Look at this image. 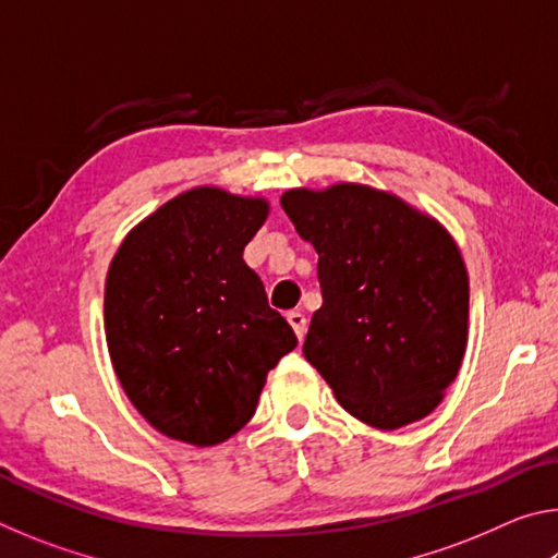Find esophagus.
Returning a JSON list of instances; mask_svg holds the SVG:
<instances>
[{
    "mask_svg": "<svg viewBox=\"0 0 558 558\" xmlns=\"http://www.w3.org/2000/svg\"><path fill=\"white\" fill-rule=\"evenodd\" d=\"M288 323L292 325V329H295L298 339L305 337V332H307V317L302 315L300 310H290V313H288Z\"/></svg>",
    "mask_w": 558,
    "mask_h": 558,
    "instance_id": "esophagus-1",
    "label": "esophagus"
}]
</instances>
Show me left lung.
Listing matches in <instances>:
<instances>
[{
    "instance_id": "1",
    "label": "left lung",
    "mask_w": 558,
    "mask_h": 558,
    "mask_svg": "<svg viewBox=\"0 0 558 558\" xmlns=\"http://www.w3.org/2000/svg\"><path fill=\"white\" fill-rule=\"evenodd\" d=\"M280 204L319 256L323 307L302 354L354 418L381 430L421 421L465 354L470 292L456 241L362 184L292 189Z\"/></svg>"
}]
</instances>
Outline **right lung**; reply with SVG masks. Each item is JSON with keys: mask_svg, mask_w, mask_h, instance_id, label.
Instances as JSON below:
<instances>
[{"mask_svg": "<svg viewBox=\"0 0 558 558\" xmlns=\"http://www.w3.org/2000/svg\"><path fill=\"white\" fill-rule=\"evenodd\" d=\"M268 202L214 186L167 202L128 239L106 280L112 366L153 426L216 446L253 418L266 376L298 337L243 260Z\"/></svg>", "mask_w": 558, "mask_h": 558, "instance_id": "1", "label": "right lung"}]
</instances>
